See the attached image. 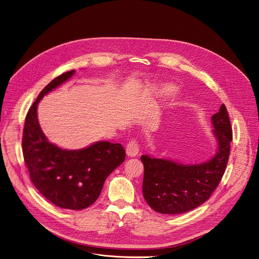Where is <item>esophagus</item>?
Listing matches in <instances>:
<instances>
[{
    "instance_id": "esophagus-1",
    "label": "esophagus",
    "mask_w": 259,
    "mask_h": 259,
    "mask_svg": "<svg viewBox=\"0 0 259 259\" xmlns=\"http://www.w3.org/2000/svg\"><path fill=\"white\" fill-rule=\"evenodd\" d=\"M139 153V146L135 140H131L126 145V154L129 157H135Z\"/></svg>"
}]
</instances>
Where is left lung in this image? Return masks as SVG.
I'll return each mask as SVG.
<instances>
[{
	"instance_id": "1",
	"label": "left lung",
	"mask_w": 259,
	"mask_h": 259,
	"mask_svg": "<svg viewBox=\"0 0 259 259\" xmlns=\"http://www.w3.org/2000/svg\"><path fill=\"white\" fill-rule=\"evenodd\" d=\"M218 149L201 164H181L141 156L144 166L142 193L152 209L162 214H181L205 203L223 178L231 151L233 130L228 110L221 104L211 118Z\"/></svg>"
}]
</instances>
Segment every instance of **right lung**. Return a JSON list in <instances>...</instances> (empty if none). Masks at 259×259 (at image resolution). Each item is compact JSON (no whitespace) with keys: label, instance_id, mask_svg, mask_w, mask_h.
I'll return each instance as SVG.
<instances>
[{"label":"right lung","instance_id":"right-lung-1","mask_svg":"<svg viewBox=\"0 0 259 259\" xmlns=\"http://www.w3.org/2000/svg\"><path fill=\"white\" fill-rule=\"evenodd\" d=\"M73 73L75 70H69L52 80L28 109L22 153L36 190L59 208L82 210L97 200L105 179L124 162L126 153L122 144L108 141H97L77 151L62 150L44 135L36 115L38 103Z\"/></svg>","mask_w":259,"mask_h":259}]
</instances>
